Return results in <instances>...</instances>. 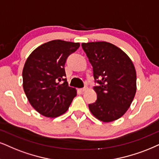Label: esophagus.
<instances>
[{
  "instance_id": "esophagus-1",
  "label": "esophagus",
  "mask_w": 159,
  "mask_h": 159,
  "mask_svg": "<svg viewBox=\"0 0 159 159\" xmlns=\"http://www.w3.org/2000/svg\"><path fill=\"white\" fill-rule=\"evenodd\" d=\"M87 89H88L87 87H84V88H82V89H81V91L82 92H86Z\"/></svg>"
}]
</instances>
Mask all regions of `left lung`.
Instances as JSON below:
<instances>
[{"label":"left lung","mask_w":159,"mask_h":159,"mask_svg":"<svg viewBox=\"0 0 159 159\" xmlns=\"http://www.w3.org/2000/svg\"><path fill=\"white\" fill-rule=\"evenodd\" d=\"M93 67L94 87L98 99L89 105L91 113L100 121L118 120L128 111L136 92V73L129 56L106 42L82 43Z\"/></svg>","instance_id":"left-lung-1"}]
</instances>
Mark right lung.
Returning a JSON list of instances; mask_svg holds the SVG:
<instances>
[{"label":"right lung","mask_w":159,"mask_h":159,"mask_svg":"<svg viewBox=\"0 0 159 159\" xmlns=\"http://www.w3.org/2000/svg\"><path fill=\"white\" fill-rule=\"evenodd\" d=\"M80 43L52 40L36 48L30 54L23 70V86L29 103L47 117L65 114L77 94L68 86L65 65Z\"/></svg>","instance_id":"obj_1"}]
</instances>
